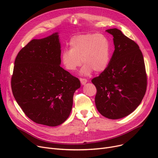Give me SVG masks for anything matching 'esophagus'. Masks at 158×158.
I'll list each match as a JSON object with an SVG mask.
<instances>
[{
    "instance_id": "obj_1",
    "label": "esophagus",
    "mask_w": 158,
    "mask_h": 158,
    "mask_svg": "<svg viewBox=\"0 0 158 158\" xmlns=\"http://www.w3.org/2000/svg\"><path fill=\"white\" fill-rule=\"evenodd\" d=\"M80 81H81V83L82 85H85L87 82V80L86 79H82V78L80 79Z\"/></svg>"
}]
</instances>
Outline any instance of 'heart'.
Returning a JSON list of instances; mask_svg holds the SVG:
<instances>
[{
  "label": "heart",
  "instance_id": "b5f03b06",
  "mask_svg": "<svg viewBox=\"0 0 158 158\" xmlns=\"http://www.w3.org/2000/svg\"><path fill=\"white\" fill-rule=\"evenodd\" d=\"M70 49H65L61 54L64 67L70 72L76 70L84 63L81 74L88 76L95 70L104 71L110 60L109 40L103 35L86 34L73 37Z\"/></svg>",
  "mask_w": 158,
  "mask_h": 158
}]
</instances>
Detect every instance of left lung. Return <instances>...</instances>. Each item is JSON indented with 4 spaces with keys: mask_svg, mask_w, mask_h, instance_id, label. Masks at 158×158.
<instances>
[{
    "mask_svg": "<svg viewBox=\"0 0 158 158\" xmlns=\"http://www.w3.org/2000/svg\"><path fill=\"white\" fill-rule=\"evenodd\" d=\"M113 36L114 51L106 69L92 80L97 88L98 111L110 119H119L133 112L147 89L143 56L139 46L118 29L106 31Z\"/></svg>",
    "mask_w": 158,
    "mask_h": 158,
    "instance_id": "left-lung-1",
    "label": "left lung"
}]
</instances>
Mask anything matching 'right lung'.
<instances>
[{
    "label": "right lung",
    "mask_w": 158,
    "mask_h": 158,
    "mask_svg": "<svg viewBox=\"0 0 158 158\" xmlns=\"http://www.w3.org/2000/svg\"><path fill=\"white\" fill-rule=\"evenodd\" d=\"M58 32L31 40L15 61L11 89L16 102L31 120L55 127L68 118L80 81L60 66Z\"/></svg>",
    "instance_id": "right-lung-1"
}]
</instances>
